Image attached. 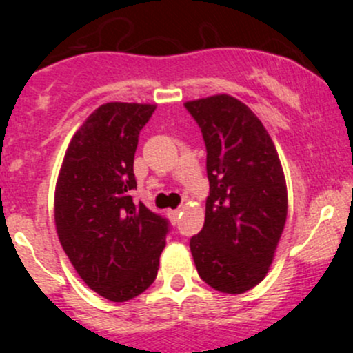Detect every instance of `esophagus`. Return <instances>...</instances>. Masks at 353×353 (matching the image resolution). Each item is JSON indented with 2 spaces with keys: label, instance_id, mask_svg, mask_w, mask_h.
<instances>
[{
  "label": "esophagus",
  "instance_id": "34e87169",
  "mask_svg": "<svg viewBox=\"0 0 353 353\" xmlns=\"http://www.w3.org/2000/svg\"><path fill=\"white\" fill-rule=\"evenodd\" d=\"M167 216H169L170 222H172V223H177V222H179L181 210H169V212H167Z\"/></svg>",
  "mask_w": 353,
  "mask_h": 353
}]
</instances>
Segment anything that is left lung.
<instances>
[{
    "label": "left lung",
    "instance_id": "left-lung-1",
    "mask_svg": "<svg viewBox=\"0 0 353 353\" xmlns=\"http://www.w3.org/2000/svg\"><path fill=\"white\" fill-rule=\"evenodd\" d=\"M206 145L210 196L191 237L203 282L244 294L268 273L287 222V183L275 143L254 112L229 94L184 102Z\"/></svg>",
    "mask_w": 353,
    "mask_h": 353
}]
</instances>
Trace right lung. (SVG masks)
<instances>
[{
  "label": "right lung",
  "instance_id": "obj_1",
  "mask_svg": "<svg viewBox=\"0 0 353 353\" xmlns=\"http://www.w3.org/2000/svg\"><path fill=\"white\" fill-rule=\"evenodd\" d=\"M155 104L99 105L71 138L54 191L59 243L88 288L112 302L154 283L167 222L134 203L138 137Z\"/></svg>",
  "mask_w": 353,
  "mask_h": 353
}]
</instances>
